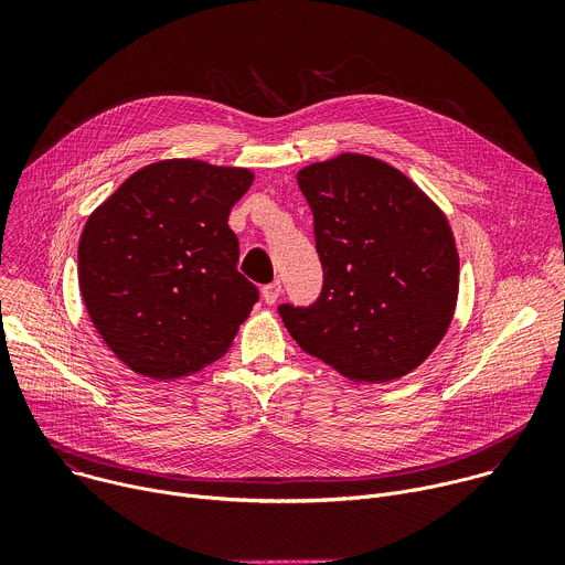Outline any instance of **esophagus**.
<instances>
[{
  "instance_id": "obj_1",
  "label": "esophagus",
  "mask_w": 565,
  "mask_h": 565,
  "mask_svg": "<svg viewBox=\"0 0 565 565\" xmlns=\"http://www.w3.org/2000/svg\"><path fill=\"white\" fill-rule=\"evenodd\" d=\"M279 295H281V281H270L262 288V297L266 303H275L279 299Z\"/></svg>"
}]
</instances>
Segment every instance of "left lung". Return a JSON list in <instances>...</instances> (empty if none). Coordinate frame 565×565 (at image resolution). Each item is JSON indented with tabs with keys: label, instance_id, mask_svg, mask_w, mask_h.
<instances>
[{
	"label": "left lung",
	"instance_id": "obj_1",
	"mask_svg": "<svg viewBox=\"0 0 565 565\" xmlns=\"http://www.w3.org/2000/svg\"><path fill=\"white\" fill-rule=\"evenodd\" d=\"M312 212L324 284L279 315L308 355L355 382H391L445 338L458 297V253L445 214L405 174L342 153L297 174Z\"/></svg>",
	"mask_w": 565,
	"mask_h": 565
}]
</instances>
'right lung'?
<instances>
[{"mask_svg": "<svg viewBox=\"0 0 565 565\" xmlns=\"http://www.w3.org/2000/svg\"><path fill=\"white\" fill-rule=\"evenodd\" d=\"M244 168L174 158L131 174L89 218L77 279L105 344L131 371L174 380L218 360L259 301L236 270L232 205Z\"/></svg>", "mask_w": 565, "mask_h": 565, "instance_id": "add662e5", "label": "right lung"}]
</instances>
